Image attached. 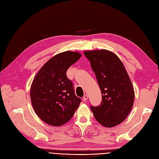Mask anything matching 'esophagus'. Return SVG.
Segmentation results:
<instances>
[{
    "instance_id": "1",
    "label": "esophagus",
    "mask_w": 159,
    "mask_h": 159,
    "mask_svg": "<svg viewBox=\"0 0 159 159\" xmlns=\"http://www.w3.org/2000/svg\"><path fill=\"white\" fill-rule=\"evenodd\" d=\"M88 98V96L87 95H85L83 97V98H82V101L85 102V101H87Z\"/></svg>"
}]
</instances>
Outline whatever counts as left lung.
<instances>
[{
    "mask_svg": "<svg viewBox=\"0 0 159 159\" xmlns=\"http://www.w3.org/2000/svg\"><path fill=\"white\" fill-rule=\"evenodd\" d=\"M102 93L98 107H90L95 120L105 127L119 125L131 111L134 91L125 66L117 55L106 49L86 51Z\"/></svg>",
    "mask_w": 159,
    "mask_h": 159,
    "instance_id": "left-lung-1",
    "label": "left lung"
}]
</instances>
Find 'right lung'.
<instances>
[{
    "label": "right lung",
    "instance_id": "right-lung-1",
    "mask_svg": "<svg viewBox=\"0 0 159 159\" xmlns=\"http://www.w3.org/2000/svg\"><path fill=\"white\" fill-rule=\"evenodd\" d=\"M81 54L67 51L55 55L41 67L30 86L34 111L48 125L58 127L70 121L81 99L75 94L66 71Z\"/></svg>",
    "mask_w": 159,
    "mask_h": 159
}]
</instances>
